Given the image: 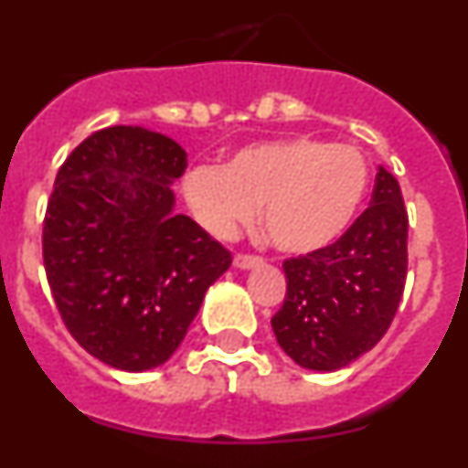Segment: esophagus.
<instances>
[{
  "instance_id": "esophagus-1",
  "label": "esophagus",
  "mask_w": 468,
  "mask_h": 468,
  "mask_svg": "<svg viewBox=\"0 0 468 468\" xmlns=\"http://www.w3.org/2000/svg\"><path fill=\"white\" fill-rule=\"evenodd\" d=\"M260 264H262V258H258V255L239 253L237 258H234V267H237V270H253V267H260Z\"/></svg>"
}]
</instances>
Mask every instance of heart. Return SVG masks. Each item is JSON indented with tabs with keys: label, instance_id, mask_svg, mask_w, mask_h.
Wrapping results in <instances>:
<instances>
[{
	"label": "heart",
	"instance_id": "heart-1",
	"mask_svg": "<svg viewBox=\"0 0 468 468\" xmlns=\"http://www.w3.org/2000/svg\"><path fill=\"white\" fill-rule=\"evenodd\" d=\"M366 192L367 166L356 147L302 135L246 144L225 166H197L183 180L185 201L210 234L229 237L264 206L270 241L295 255L337 241Z\"/></svg>",
	"mask_w": 468,
	"mask_h": 468
}]
</instances>
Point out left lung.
Segmentation results:
<instances>
[{
  "label": "left lung",
  "instance_id": "left-lung-1",
  "mask_svg": "<svg viewBox=\"0 0 468 468\" xmlns=\"http://www.w3.org/2000/svg\"><path fill=\"white\" fill-rule=\"evenodd\" d=\"M285 300L271 318L281 349L333 373L373 349L399 309L408 274V213L399 180L379 166L370 206L330 246L283 262Z\"/></svg>",
  "mask_w": 468,
  "mask_h": 468
}]
</instances>
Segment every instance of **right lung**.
Wrapping results in <instances>:
<instances>
[{"label": "right lung", "instance_id": "right-lung-1", "mask_svg": "<svg viewBox=\"0 0 468 468\" xmlns=\"http://www.w3.org/2000/svg\"><path fill=\"white\" fill-rule=\"evenodd\" d=\"M187 152L143 126H110L65 159L44 218V267L69 335L143 373L166 363L231 253L177 215Z\"/></svg>", "mask_w": 468, "mask_h": 468}]
</instances>
